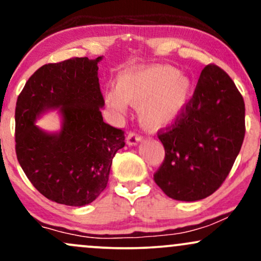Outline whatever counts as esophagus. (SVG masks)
<instances>
[{
    "label": "esophagus",
    "mask_w": 261,
    "mask_h": 261,
    "mask_svg": "<svg viewBox=\"0 0 261 261\" xmlns=\"http://www.w3.org/2000/svg\"><path fill=\"white\" fill-rule=\"evenodd\" d=\"M141 139H142V136H141L140 134L135 133V131H130V133L127 134L126 142H127V145L133 146V145H136L137 142H140Z\"/></svg>",
    "instance_id": "obj_1"
}]
</instances>
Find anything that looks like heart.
Here are the masks:
<instances>
[{
    "instance_id": "heart-1",
    "label": "heart",
    "mask_w": 261,
    "mask_h": 261,
    "mask_svg": "<svg viewBox=\"0 0 261 261\" xmlns=\"http://www.w3.org/2000/svg\"><path fill=\"white\" fill-rule=\"evenodd\" d=\"M190 89V81L169 66H139L119 74L115 88L107 91L106 99L120 112L126 104L140 106L143 125L161 128L178 116Z\"/></svg>"
}]
</instances>
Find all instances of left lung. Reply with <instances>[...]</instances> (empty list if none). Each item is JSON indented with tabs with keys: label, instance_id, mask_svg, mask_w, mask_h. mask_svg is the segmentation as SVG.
<instances>
[{
	"label": "left lung",
	"instance_id": "obj_1",
	"mask_svg": "<svg viewBox=\"0 0 261 261\" xmlns=\"http://www.w3.org/2000/svg\"><path fill=\"white\" fill-rule=\"evenodd\" d=\"M245 135V107L232 79L210 64L174 122L161 128L163 163L153 179L167 196L197 201L214 194L229 174Z\"/></svg>",
	"mask_w": 261,
	"mask_h": 261
}]
</instances>
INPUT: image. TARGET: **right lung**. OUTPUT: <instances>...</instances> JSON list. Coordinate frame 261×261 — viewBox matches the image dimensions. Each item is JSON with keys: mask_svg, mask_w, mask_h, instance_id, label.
Listing matches in <instances>:
<instances>
[{"mask_svg": "<svg viewBox=\"0 0 261 261\" xmlns=\"http://www.w3.org/2000/svg\"><path fill=\"white\" fill-rule=\"evenodd\" d=\"M72 58L38 68L16 104V154L27 178L46 199L67 206L94 201L107 188L125 131L103 121L98 62ZM60 108L63 128L46 134L34 125L47 109Z\"/></svg>", "mask_w": 261, "mask_h": 261, "instance_id": "1", "label": "right lung"}]
</instances>
